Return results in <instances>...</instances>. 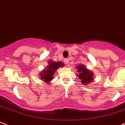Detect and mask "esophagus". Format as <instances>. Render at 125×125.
I'll return each mask as SVG.
<instances>
[{"mask_svg": "<svg viewBox=\"0 0 125 125\" xmlns=\"http://www.w3.org/2000/svg\"><path fill=\"white\" fill-rule=\"evenodd\" d=\"M69 60L68 59H64V62L66 64H67L69 63Z\"/></svg>", "mask_w": 125, "mask_h": 125, "instance_id": "esophagus-1", "label": "esophagus"}]
</instances>
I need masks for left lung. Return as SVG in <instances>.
Instances as JSON below:
<instances>
[{
	"instance_id": "obj_1",
	"label": "left lung",
	"mask_w": 125,
	"mask_h": 125,
	"mask_svg": "<svg viewBox=\"0 0 125 125\" xmlns=\"http://www.w3.org/2000/svg\"><path fill=\"white\" fill-rule=\"evenodd\" d=\"M77 68L78 69V72L80 73L78 77H79L80 79L82 80V83L83 84L85 85L92 82L93 73L91 71L86 69L85 66L82 65L78 66Z\"/></svg>"
}]
</instances>
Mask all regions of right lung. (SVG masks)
Wrapping results in <instances>:
<instances>
[{"mask_svg": "<svg viewBox=\"0 0 125 125\" xmlns=\"http://www.w3.org/2000/svg\"><path fill=\"white\" fill-rule=\"evenodd\" d=\"M49 65L47 66V68L43 71V72L41 73L42 80H43L45 82L49 83L50 81H51L53 79V75L54 72L56 69H58L59 67L63 66V64L61 62H53V61H49Z\"/></svg>", "mask_w": 125, "mask_h": 125, "instance_id": "right-lung-1", "label": "right lung"}]
</instances>
